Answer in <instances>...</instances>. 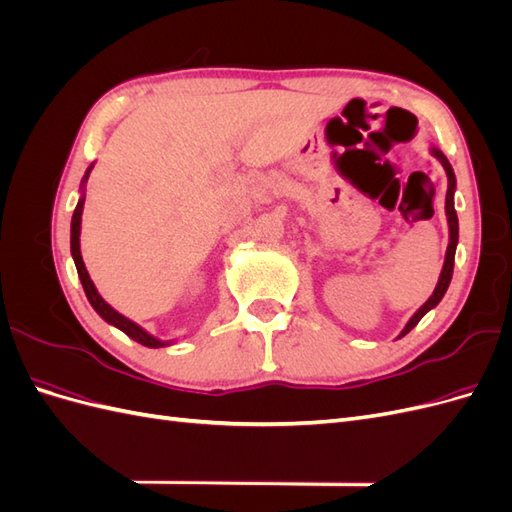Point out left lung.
Masks as SVG:
<instances>
[{"label": "left lung", "mask_w": 512, "mask_h": 512, "mask_svg": "<svg viewBox=\"0 0 512 512\" xmlns=\"http://www.w3.org/2000/svg\"><path fill=\"white\" fill-rule=\"evenodd\" d=\"M431 156L438 158L440 164L444 166L446 170V177H448V190H446V222H448V247H446V256H444V267L440 271V277H438V284L436 288H433V294L431 297L416 309L414 316L408 320V324L404 327V331L399 333V337H404L406 333H410L418 322H421V318L429 312V309L436 307L442 297L448 290V284H451V277H453V267H455V250H457V243H459V220H457V211H455V188H457V179H455V173H453V166L451 162L446 160L444 153L438 149V147H431ZM397 337V339H399Z\"/></svg>", "instance_id": "1"}]
</instances>
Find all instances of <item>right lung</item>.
Here are the masks:
<instances>
[{
    "mask_svg": "<svg viewBox=\"0 0 512 512\" xmlns=\"http://www.w3.org/2000/svg\"><path fill=\"white\" fill-rule=\"evenodd\" d=\"M91 168H94V164H91V166L85 170V177H83V181H81V198H79V203H76V209H74V215H72V224H70V252H72V258H74L76 271H79V280H81V284H83V290H85V294H87V301L91 303V307L96 309L98 316H100L102 320H106L108 324H113V327H117L119 331H123L128 337H132L134 342L143 344V346H147V348H164V346H168L170 342H162V339L153 337V335L147 333L143 327H138L136 322H132L130 318L119 314L117 309H113L111 305H108V303L100 297V292H98L96 284L91 282V277H89V273H87V267H85L83 256H81V215H83V205H85V185H87Z\"/></svg>",
    "mask_w": 512,
    "mask_h": 512,
    "instance_id": "1",
    "label": "right lung"
}]
</instances>
